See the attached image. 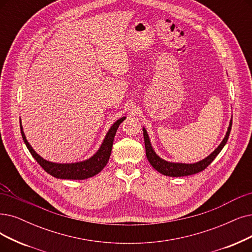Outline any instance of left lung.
<instances>
[{"label": "left lung", "instance_id": "obj_1", "mask_svg": "<svg viewBox=\"0 0 252 252\" xmlns=\"http://www.w3.org/2000/svg\"><path fill=\"white\" fill-rule=\"evenodd\" d=\"M231 123H233V119L230 120L229 127L227 129V132L225 137L223 138L222 142L218 146V148L214 151L212 154H210L207 158L204 160L199 161V162L193 163V164H185V163H173V162H167V161L161 159L156 155L154 152V150L152 149V146H151L150 139L148 136V133L146 131V129L144 128V139H145V148H146V155L149 160V162L151 163L156 170L160 174L169 176V177H184V176H189V175H194L199 172L204 170L212 161L216 158V156L220 153V151L222 150L224 145L226 144L229 133H230V129H231Z\"/></svg>", "mask_w": 252, "mask_h": 252}]
</instances>
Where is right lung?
<instances>
[{"label":"right lung","mask_w":252,"mask_h":252,"mask_svg":"<svg viewBox=\"0 0 252 252\" xmlns=\"http://www.w3.org/2000/svg\"><path fill=\"white\" fill-rule=\"evenodd\" d=\"M125 120L124 118H121L117 122L110 127L108 132L103 140V143L98 150V152L90 159L83 161V162L77 163H69V164H59V163H53L49 161L40 157L33 148L28 143V140L25 136V133L23 131V127L21 125V131L24 142L29 149L30 153L36 159L37 162L40 164L45 172L53 177H56L58 179H67V180H85L88 178H91L98 173L101 172L103 167L108 162V159L112 153V148L114 138L116 135V132L118 130L119 125Z\"/></svg>","instance_id":"1"}]
</instances>
